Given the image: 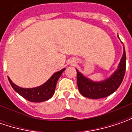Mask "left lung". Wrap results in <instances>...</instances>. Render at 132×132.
Listing matches in <instances>:
<instances>
[{
    "label": "left lung",
    "instance_id": "8db88e82",
    "mask_svg": "<svg viewBox=\"0 0 132 132\" xmlns=\"http://www.w3.org/2000/svg\"><path fill=\"white\" fill-rule=\"evenodd\" d=\"M126 51L123 47V54L120 59L118 70L109 79L101 81H93L77 72V85L80 93L86 98L98 99L109 96L115 92L123 81L126 72Z\"/></svg>",
    "mask_w": 132,
    "mask_h": 132
}]
</instances>
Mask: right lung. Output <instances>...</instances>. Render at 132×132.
Here are the masks:
<instances>
[{"mask_svg": "<svg viewBox=\"0 0 132 132\" xmlns=\"http://www.w3.org/2000/svg\"><path fill=\"white\" fill-rule=\"evenodd\" d=\"M65 68L55 73L48 81L43 85L34 88H22L17 86L8 77L9 81L12 88L22 97L31 102H43L51 98L55 92L56 85Z\"/></svg>", "mask_w": 132, "mask_h": 132, "instance_id": "add662e5", "label": "right lung"}]
</instances>
